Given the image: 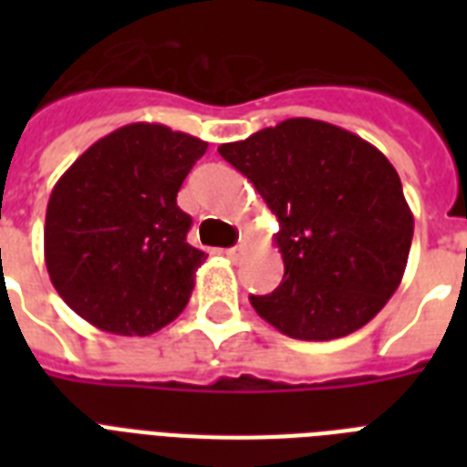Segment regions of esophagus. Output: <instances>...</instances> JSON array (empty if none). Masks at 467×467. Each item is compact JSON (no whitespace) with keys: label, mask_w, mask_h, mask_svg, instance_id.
<instances>
[{"label":"esophagus","mask_w":467,"mask_h":467,"mask_svg":"<svg viewBox=\"0 0 467 467\" xmlns=\"http://www.w3.org/2000/svg\"><path fill=\"white\" fill-rule=\"evenodd\" d=\"M225 254L230 256V259H240V256L244 254V249H242V247H230V249H225Z\"/></svg>","instance_id":"obj_1"}]
</instances>
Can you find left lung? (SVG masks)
<instances>
[{
  "label": "left lung",
  "mask_w": 467,
  "mask_h": 467,
  "mask_svg": "<svg viewBox=\"0 0 467 467\" xmlns=\"http://www.w3.org/2000/svg\"><path fill=\"white\" fill-rule=\"evenodd\" d=\"M218 152L278 218L284 281L249 296L291 339L329 341L383 310L405 274L414 218L388 157L358 135L288 119Z\"/></svg>",
  "instance_id": "8db88e82"
}]
</instances>
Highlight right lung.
Returning a JSON list of instances; mask_svg holds the SVG:
<instances>
[{"instance_id":"obj_1","label":"right lung","mask_w":467,"mask_h":467,"mask_svg":"<svg viewBox=\"0 0 467 467\" xmlns=\"http://www.w3.org/2000/svg\"><path fill=\"white\" fill-rule=\"evenodd\" d=\"M208 142L160 123L97 140L55 183L46 266L55 291L89 325L145 337L186 307L205 254L176 193Z\"/></svg>"}]
</instances>
